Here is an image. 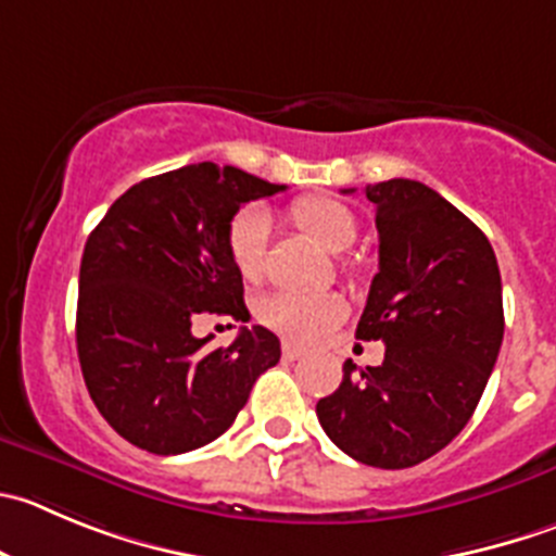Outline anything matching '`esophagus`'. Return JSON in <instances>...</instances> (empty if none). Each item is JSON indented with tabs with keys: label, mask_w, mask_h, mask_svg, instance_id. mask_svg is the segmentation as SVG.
<instances>
[{
	"label": "esophagus",
	"mask_w": 556,
	"mask_h": 556,
	"mask_svg": "<svg viewBox=\"0 0 556 556\" xmlns=\"http://www.w3.org/2000/svg\"><path fill=\"white\" fill-rule=\"evenodd\" d=\"M303 354V346H298V343L292 341H283V361H300Z\"/></svg>",
	"instance_id": "obj_1"
}]
</instances>
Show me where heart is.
I'll list each match as a JSON object with an SVG mask.
<instances>
[{
  "mask_svg": "<svg viewBox=\"0 0 556 556\" xmlns=\"http://www.w3.org/2000/svg\"><path fill=\"white\" fill-rule=\"evenodd\" d=\"M294 224L308 231L327 251H343L357 237V220L336 199L303 195L289 207ZM269 218L264 210L248 207L231 218L226 248L237 273L245 281H258L267 264ZM346 316V303L336 292H275L258 303V319L298 343H311L325 336Z\"/></svg>",
  "mask_w": 556,
  "mask_h": 556,
  "instance_id": "b5f03b06",
  "label": "heart"
}]
</instances>
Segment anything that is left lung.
Here are the masks:
<instances>
[{"instance_id": "1", "label": "left lung", "mask_w": 556, "mask_h": 556, "mask_svg": "<svg viewBox=\"0 0 556 556\" xmlns=\"http://www.w3.org/2000/svg\"><path fill=\"white\" fill-rule=\"evenodd\" d=\"M366 195L379 273L357 338L382 341L384 361L343 363L316 415L354 462L404 469L451 445L472 417L505 332L502 278L483 231L428 185L388 179Z\"/></svg>"}]
</instances>
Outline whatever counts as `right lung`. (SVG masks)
I'll return each instance as SVG.
<instances>
[{"mask_svg": "<svg viewBox=\"0 0 556 556\" xmlns=\"http://www.w3.org/2000/svg\"><path fill=\"white\" fill-rule=\"evenodd\" d=\"M281 190L242 168L193 163L125 190L89 235L78 363L98 412L130 445L177 456L218 440L281 361L267 327H242L218 349L190 330L204 314L248 319L226 231L242 204Z\"/></svg>", "mask_w": 556, "mask_h": 556, "instance_id": "add662e5", "label": "right lung"}]
</instances>
